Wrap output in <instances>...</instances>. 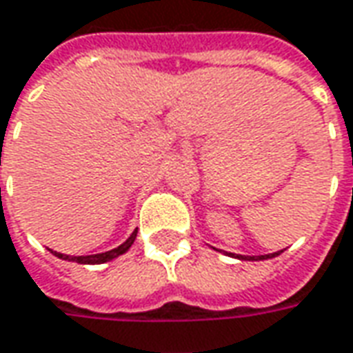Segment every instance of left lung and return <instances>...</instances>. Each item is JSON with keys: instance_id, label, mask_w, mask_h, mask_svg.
Here are the masks:
<instances>
[{"instance_id": "1", "label": "left lung", "mask_w": 353, "mask_h": 353, "mask_svg": "<svg viewBox=\"0 0 353 353\" xmlns=\"http://www.w3.org/2000/svg\"><path fill=\"white\" fill-rule=\"evenodd\" d=\"M284 251V249H282ZM282 251H276V253H270V255H255V257H251V255H234V253H226L230 257H236V259H241V261H265V259H272L280 255Z\"/></svg>"}]
</instances>
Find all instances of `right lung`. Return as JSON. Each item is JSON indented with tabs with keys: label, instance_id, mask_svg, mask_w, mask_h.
I'll list each match as a JSON object with an SVG mask.
<instances>
[{
	"label": "right lung",
	"instance_id": "add662e5",
	"mask_svg": "<svg viewBox=\"0 0 353 353\" xmlns=\"http://www.w3.org/2000/svg\"><path fill=\"white\" fill-rule=\"evenodd\" d=\"M135 237H137V230L131 234V236L127 237L125 241H123L119 247L112 249V251H106V253H98V255H81V257H73V255H63V253H57V251H52V253H54L57 259L73 261V263H79V265H102V263H108V261H112V259L123 255L127 249L133 245Z\"/></svg>",
	"mask_w": 353,
	"mask_h": 353
}]
</instances>
